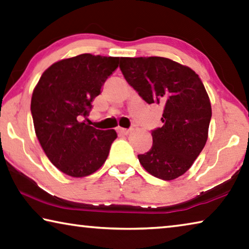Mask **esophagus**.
<instances>
[{
    "instance_id": "1",
    "label": "esophagus",
    "mask_w": 249,
    "mask_h": 249,
    "mask_svg": "<svg viewBox=\"0 0 249 249\" xmlns=\"http://www.w3.org/2000/svg\"><path fill=\"white\" fill-rule=\"evenodd\" d=\"M117 132L122 134V135H127V134L131 133V129H127V128H123V127H118L117 128Z\"/></svg>"
}]
</instances>
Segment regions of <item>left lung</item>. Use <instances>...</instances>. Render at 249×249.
I'll use <instances>...</instances> for the list:
<instances>
[{
    "mask_svg": "<svg viewBox=\"0 0 249 249\" xmlns=\"http://www.w3.org/2000/svg\"><path fill=\"white\" fill-rule=\"evenodd\" d=\"M125 80L148 104L163 106V126L139 160L149 174L172 180L185 174L208 137L212 106L198 75L166 57H121Z\"/></svg>",
    "mask_w": 249,
    "mask_h": 249,
    "instance_id": "1",
    "label": "left lung"
}]
</instances>
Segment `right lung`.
Instances as JSON below:
<instances>
[{
  "instance_id": "right-lung-1",
  "label": "right lung",
  "mask_w": 249,
  "mask_h": 249,
  "mask_svg": "<svg viewBox=\"0 0 249 249\" xmlns=\"http://www.w3.org/2000/svg\"><path fill=\"white\" fill-rule=\"evenodd\" d=\"M120 57L81 54L54 63L42 74L31 101L37 140L55 167L72 177L93 174L107 159L117 137L83 118Z\"/></svg>"
}]
</instances>
